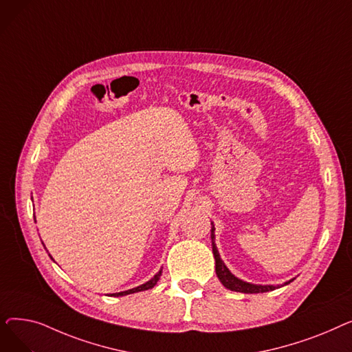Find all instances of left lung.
Returning a JSON list of instances; mask_svg holds the SVG:
<instances>
[{"label":"left lung","instance_id":"8db88e82","mask_svg":"<svg viewBox=\"0 0 352 352\" xmlns=\"http://www.w3.org/2000/svg\"><path fill=\"white\" fill-rule=\"evenodd\" d=\"M214 231H215V227H214V223H211V243H212V254H214V258H215V272H217V276H218V280L221 281V284H223L227 289H231V291H235V292H244V294H258V292L274 291V289L280 288V287L288 285L289 283L294 281V278H292V280L284 283L283 285H261V284H252V283H247L244 280H239L238 276H235L227 268L224 261L221 260L217 244H215V232Z\"/></svg>","mask_w":352,"mask_h":352}]
</instances>
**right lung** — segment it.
I'll return each mask as SVG.
<instances>
[{"instance_id":"add662e5","label":"right lung","mask_w":352,"mask_h":352,"mask_svg":"<svg viewBox=\"0 0 352 352\" xmlns=\"http://www.w3.org/2000/svg\"><path fill=\"white\" fill-rule=\"evenodd\" d=\"M34 221H35V217H34ZM50 255V254H48ZM51 256V255H50ZM52 258V256H51ZM161 274H162V267H161V270L153 276V278L150 280V281H146L145 284H142V285H138V287H135V288H131V289H126V291H121V292H116V294H111V297H122V295H128V294H134V292H140V291H146V289H151V288H154L155 287V284L158 283V280H160V276H161Z\"/></svg>"}]
</instances>
